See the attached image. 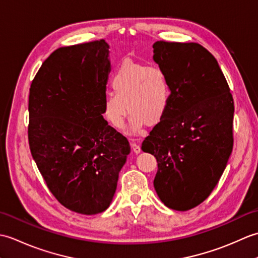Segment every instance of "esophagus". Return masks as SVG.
Wrapping results in <instances>:
<instances>
[{
	"instance_id": "1",
	"label": "esophagus",
	"mask_w": 258,
	"mask_h": 258,
	"mask_svg": "<svg viewBox=\"0 0 258 258\" xmlns=\"http://www.w3.org/2000/svg\"><path fill=\"white\" fill-rule=\"evenodd\" d=\"M131 145H132V149H133V152L135 153V154H139V153L141 152V146L138 143H135L134 141L131 143Z\"/></svg>"
}]
</instances>
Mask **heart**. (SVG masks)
I'll list each match as a JSON object with an SVG mask.
<instances>
[{
    "label": "heart",
    "instance_id": "obj_1",
    "mask_svg": "<svg viewBox=\"0 0 258 258\" xmlns=\"http://www.w3.org/2000/svg\"><path fill=\"white\" fill-rule=\"evenodd\" d=\"M112 92L103 97V114L115 127L124 123L127 108L133 132L146 125H155L165 116L171 98L167 75L157 65L123 61L111 79ZM126 105L125 106L124 104Z\"/></svg>",
    "mask_w": 258,
    "mask_h": 258
}]
</instances>
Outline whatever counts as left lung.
Masks as SVG:
<instances>
[{"mask_svg": "<svg viewBox=\"0 0 258 258\" xmlns=\"http://www.w3.org/2000/svg\"><path fill=\"white\" fill-rule=\"evenodd\" d=\"M153 58L168 78L165 116L142 150L154 155V187L175 211H188L215 188L233 151L234 100L216 58L199 43L157 41Z\"/></svg>", "mask_w": 258, "mask_h": 258, "instance_id": "8db88e82", "label": "left lung"}]
</instances>
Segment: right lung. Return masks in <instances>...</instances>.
<instances>
[{"label": "right lung", "instance_id": "obj_1", "mask_svg": "<svg viewBox=\"0 0 258 258\" xmlns=\"http://www.w3.org/2000/svg\"><path fill=\"white\" fill-rule=\"evenodd\" d=\"M108 48L104 40L59 47L30 87L31 154L54 197L84 215L108 207L130 153L127 139L102 115Z\"/></svg>", "mask_w": 258, "mask_h": 258}]
</instances>
